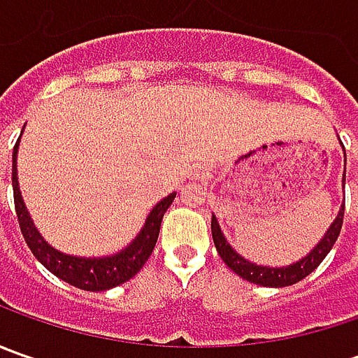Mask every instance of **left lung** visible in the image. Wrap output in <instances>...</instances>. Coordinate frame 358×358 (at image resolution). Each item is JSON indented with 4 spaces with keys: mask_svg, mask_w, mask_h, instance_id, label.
Returning <instances> with one entry per match:
<instances>
[{
    "mask_svg": "<svg viewBox=\"0 0 358 358\" xmlns=\"http://www.w3.org/2000/svg\"><path fill=\"white\" fill-rule=\"evenodd\" d=\"M345 151V147H343ZM345 163H347V155H345ZM343 187H345V173H343ZM343 215H345V203L341 205L335 221L331 223V227L327 229V233L323 235V239L319 241L309 253L305 255L303 259H299L291 265H282V267H267V265H257L247 261L245 257H241L231 243L225 239L223 231L219 227V221L217 217H211V233H213V243L217 247V253L223 259V263L227 265L233 273H237L241 279L245 281L255 282V285H261V287H289V285H295L301 279H305L307 275H310L315 268L323 263V259L329 255V251L333 249L335 241H337L341 227H343Z\"/></svg>",
    "mask_w": 358,
    "mask_h": 358,
    "instance_id": "obj_1",
    "label": "left lung"
}]
</instances>
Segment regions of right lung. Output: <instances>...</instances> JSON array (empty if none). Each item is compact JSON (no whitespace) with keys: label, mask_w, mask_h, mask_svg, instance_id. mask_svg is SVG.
Segmentation results:
<instances>
[{"label":"right lung","mask_w":358,"mask_h":358,"mask_svg":"<svg viewBox=\"0 0 358 358\" xmlns=\"http://www.w3.org/2000/svg\"><path fill=\"white\" fill-rule=\"evenodd\" d=\"M20 139L13 147L11 183H13L15 213H17L21 233H23V239L27 243V247L35 255V259L48 271H51L55 277H59L62 281L69 282L77 289H83V291H107V289H113L117 285L129 281L131 277H135L143 268L149 255L153 253L163 215L171 207L177 193H169L167 197L159 201L157 205L151 209V213L147 215L143 227L139 229L137 237L117 253L105 255V257H77V255L62 253L41 237V233L35 227L34 219H31V215L23 203V197H21L20 181H17Z\"/></svg>","instance_id":"obj_1"}]
</instances>
